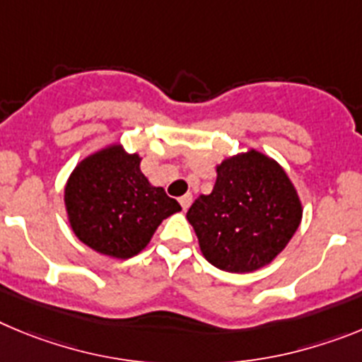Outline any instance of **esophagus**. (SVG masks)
<instances>
[{
    "instance_id": "1",
    "label": "esophagus",
    "mask_w": 362,
    "mask_h": 362,
    "mask_svg": "<svg viewBox=\"0 0 362 362\" xmlns=\"http://www.w3.org/2000/svg\"><path fill=\"white\" fill-rule=\"evenodd\" d=\"M191 202H193V194H191V193H187V194H184V197H180L182 209L187 211V209H189V205H191Z\"/></svg>"
}]
</instances>
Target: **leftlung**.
<instances>
[{
	"label": "left lung",
	"instance_id": "1",
	"mask_svg": "<svg viewBox=\"0 0 362 362\" xmlns=\"http://www.w3.org/2000/svg\"><path fill=\"white\" fill-rule=\"evenodd\" d=\"M303 207L285 169L256 149L216 165L211 194H200L187 220L205 259L227 272L269 265L291 242Z\"/></svg>",
	"mask_w": 362,
	"mask_h": 362
}]
</instances>
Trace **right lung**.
I'll list each match as a JSON object with an SVG mask.
<instances>
[{
	"mask_svg": "<svg viewBox=\"0 0 362 362\" xmlns=\"http://www.w3.org/2000/svg\"><path fill=\"white\" fill-rule=\"evenodd\" d=\"M142 158L112 144L86 157L64 187L68 221L84 245L128 259L146 249L162 220L182 211L162 187L149 184Z\"/></svg>",
	"mask_w": 362,
	"mask_h": 362,
	"instance_id": "right-lung-1",
	"label": "right lung"
}]
</instances>
